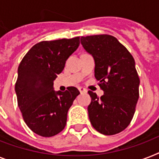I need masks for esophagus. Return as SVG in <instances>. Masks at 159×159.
Here are the masks:
<instances>
[{
  "instance_id": "34e87169",
  "label": "esophagus",
  "mask_w": 159,
  "mask_h": 159,
  "mask_svg": "<svg viewBox=\"0 0 159 159\" xmlns=\"http://www.w3.org/2000/svg\"><path fill=\"white\" fill-rule=\"evenodd\" d=\"M78 90H79V92H81V93H85V92H87V90L85 89V88H83V87H79V88H78Z\"/></svg>"
}]
</instances>
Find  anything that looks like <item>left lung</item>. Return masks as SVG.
<instances>
[{"label":"left lung","instance_id":"8db88e82","mask_svg":"<svg viewBox=\"0 0 159 159\" xmlns=\"http://www.w3.org/2000/svg\"><path fill=\"white\" fill-rule=\"evenodd\" d=\"M81 43L94 57L95 77L104 91L101 97L88 92L92 98L87 108L91 124L102 134H116L130 124L139 97L134 59L112 35L82 36Z\"/></svg>","mask_w":159,"mask_h":159}]
</instances>
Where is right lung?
Masks as SVG:
<instances>
[{
  "instance_id": "obj_1",
  "label": "right lung",
  "mask_w": 159,
  "mask_h": 159,
  "mask_svg": "<svg viewBox=\"0 0 159 159\" xmlns=\"http://www.w3.org/2000/svg\"><path fill=\"white\" fill-rule=\"evenodd\" d=\"M79 44L80 37L41 41L19 65L15 86L19 108L27 126L39 135L52 137L66 126L67 111L80 92L74 87L55 92L53 80Z\"/></svg>"
}]
</instances>
